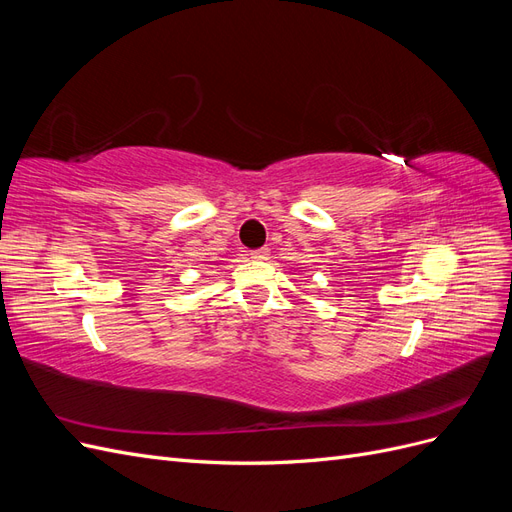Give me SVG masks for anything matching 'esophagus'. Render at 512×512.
I'll list each match as a JSON object with an SVG mask.
<instances>
[{
	"instance_id": "1",
	"label": "esophagus",
	"mask_w": 512,
	"mask_h": 512,
	"mask_svg": "<svg viewBox=\"0 0 512 512\" xmlns=\"http://www.w3.org/2000/svg\"><path fill=\"white\" fill-rule=\"evenodd\" d=\"M250 256L254 260H267L269 258V247H260V250H254Z\"/></svg>"
}]
</instances>
